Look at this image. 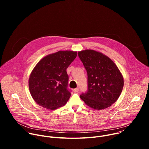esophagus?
Wrapping results in <instances>:
<instances>
[{"label": "esophagus", "mask_w": 149, "mask_h": 149, "mask_svg": "<svg viewBox=\"0 0 149 149\" xmlns=\"http://www.w3.org/2000/svg\"><path fill=\"white\" fill-rule=\"evenodd\" d=\"M78 91H79V88H77L74 89V93H77V92H78Z\"/></svg>", "instance_id": "esophagus-1"}]
</instances>
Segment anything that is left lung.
I'll list each match as a JSON object with an SVG mask.
<instances>
[{
    "mask_svg": "<svg viewBox=\"0 0 149 149\" xmlns=\"http://www.w3.org/2000/svg\"><path fill=\"white\" fill-rule=\"evenodd\" d=\"M88 75V91L80 95L90 107L101 110L112 105L119 98L124 78L116 63L107 56L93 49L78 52Z\"/></svg>",
    "mask_w": 149,
    "mask_h": 149,
    "instance_id": "obj_1",
    "label": "left lung"
}]
</instances>
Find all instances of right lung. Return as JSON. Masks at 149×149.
I'll return each mask as SVG.
<instances>
[{
	"mask_svg": "<svg viewBox=\"0 0 149 149\" xmlns=\"http://www.w3.org/2000/svg\"><path fill=\"white\" fill-rule=\"evenodd\" d=\"M77 55V51H59L42 58L32 71L29 89L34 101L41 107L55 110L64 105L71 93L67 89V69Z\"/></svg>",
	"mask_w": 149,
	"mask_h": 149,
	"instance_id": "right-lung-1",
	"label": "right lung"
}]
</instances>
